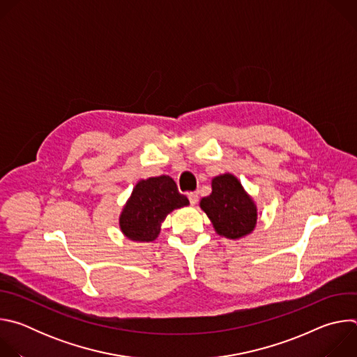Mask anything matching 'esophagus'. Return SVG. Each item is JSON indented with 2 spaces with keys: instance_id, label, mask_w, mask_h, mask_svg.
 <instances>
[{
  "instance_id": "obj_1",
  "label": "esophagus",
  "mask_w": 357,
  "mask_h": 357,
  "mask_svg": "<svg viewBox=\"0 0 357 357\" xmlns=\"http://www.w3.org/2000/svg\"><path fill=\"white\" fill-rule=\"evenodd\" d=\"M188 199H189V202H190V205H196L197 199H199L197 192H189V193H188Z\"/></svg>"
}]
</instances>
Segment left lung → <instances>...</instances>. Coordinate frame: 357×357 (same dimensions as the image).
<instances>
[{
    "label": "left lung",
    "instance_id": "obj_1",
    "mask_svg": "<svg viewBox=\"0 0 357 357\" xmlns=\"http://www.w3.org/2000/svg\"><path fill=\"white\" fill-rule=\"evenodd\" d=\"M200 208L213 223L215 230L227 238L234 240L250 234L257 223L256 205L238 179L230 174L212 181V193L200 200Z\"/></svg>",
    "mask_w": 357,
    "mask_h": 357
}]
</instances>
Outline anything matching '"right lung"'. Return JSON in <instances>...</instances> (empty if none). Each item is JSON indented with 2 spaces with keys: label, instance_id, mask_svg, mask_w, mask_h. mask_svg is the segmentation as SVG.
<instances>
[{
  "label": "right lung",
  "instance_id": "add662e5",
  "mask_svg": "<svg viewBox=\"0 0 357 357\" xmlns=\"http://www.w3.org/2000/svg\"><path fill=\"white\" fill-rule=\"evenodd\" d=\"M188 205V197L179 193L172 178L162 175L139 181L121 212V231L134 241H152L168 213Z\"/></svg>",
  "mask_w": 357,
  "mask_h": 357
}]
</instances>
